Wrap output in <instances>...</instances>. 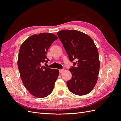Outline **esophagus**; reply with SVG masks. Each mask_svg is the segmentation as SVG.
<instances>
[{"label": "esophagus", "instance_id": "obj_1", "mask_svg": "<svg viewBox=\"0 0 121 121\" xmlns=\"http://www.w3.org/2000/svg\"><path fill=\"white\" fill-rule=\"evenodd\" d=\"M63 71H64V69H60V70H59L60 73H61L63 72Z\"/></svg>", "mask_w": 121, "mask_h": 121}]
</instances>
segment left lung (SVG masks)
<instances>
[{"instance_id":"1","label":"left lung","mask_w":121,"mask_h":121,"mask_svg":"<svg viewBox=\"0 0 121 121\" xmlns=\"http://www.w3.org/2000/svg\"><path fill=\"white\" fill-rule=\"evenodd\" d=\"M57 35L73 64L69 69L72 78L67 82L69 90L77 95L87 94L98 79L100 62L97 47L88 35L77 30H64Z\"/></svg>"}]
</instances>
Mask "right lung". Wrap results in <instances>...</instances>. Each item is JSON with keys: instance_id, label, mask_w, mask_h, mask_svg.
Wrapping results in <instances>:
<instances>
[{"instance_id": "1", "label": "right lung", "mask_w": 121, "mask_h": 121, "mask_svg": "<svg viewBox=\"0 0 121 121\" xmlns=\"http://www.w3.org/2000/svg\"><path fill=\"white\" fill-rule=\"evenodd\" d=\"M58 38L52 33L31 36L21 45L17 65L22 82L32 95L46 97L52 92L59 71L41 66L49 60L46 54L52 43Z\"/></svg>"}]
</instances>
